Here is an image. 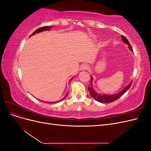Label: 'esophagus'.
Returning <instances> with one entry per match:
<instances>
[{"label":"esophagus","mask_w":151,"mask_h":151,"mask_svg":"<svg viewBox=\"0 0 151 151\" xmlns=\"http://www.w3.org/2000/svg\"><path fill=\"white\" fill-rule=\"evenodd\" d=\"M89 68V66L87 65V64H83V65H81V69L82 70H87L88 68Z\"/></svg>","instance_id":"1"}]
</instances>
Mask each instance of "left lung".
<instances>
[{"mask_svg":"<svg viewBox=\"0 0 151 151\" xmlns=\"http://www.w3.org/2000/svg\"><path fill=\"white\" fill-rule=\"evenodd\" d=\"M122 38L123 42H124L125 44H127L128 46H129V49L131 50L132 52H133V49H132V47L130 45V43L129 42V41L124 36H122ZM91 83H90V85L89 86V88H88V90L90 93V94L91 96H92L95 100H96L97 101L100 102V103H111L116 101V99H119L122 95L124 94L126 91H127L129 89V88H130V86L132 84V82L128 85L127 87L123 89V90H122L121 92L118 93L117 94H115L113 95H106V94H98L96 91H94V89L92 88V81H93V77L91 76Z\"/></svg>","mask_w":151,"mask_h":151,"instance_id":"8db88e82","label":"left lung"}]
</instances>
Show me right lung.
Returning a JSON list of instances; mask_svg holds the SVG:
<instances>
[{"label":"right lung","instance_id":"1","mask_svg":"<svg viewBox=\"0 0 151 151\" xmlns=\"http://www.w3.org/2000/svg\"><path fill=\"white\" fill-rule=\"evenodd\" d=\"M50 28H51V27H49V26H44V27H41V28H38V29H36V31H35L33 33V34L32 35H35V34H36V33H40V32H42V31H47V30H50ZM68 94V93H67ZM67 94H66V96H65L63 98V99H65V98H66V96H67ZM63 99H61V100H60V101H62V100ZM58 101V102H59Z\"/></svg>","mask_w":151,"mask_h":151}]
</instances>
